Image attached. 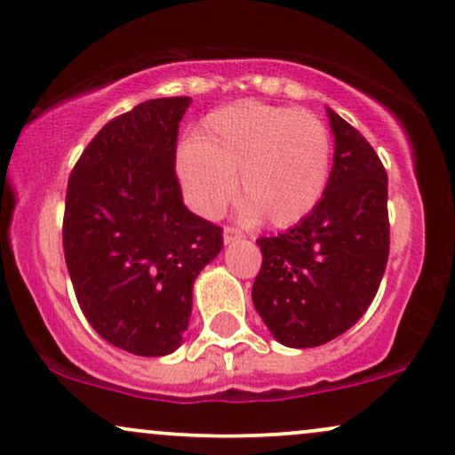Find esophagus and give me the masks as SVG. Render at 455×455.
<instances>
[{
  "label": "esophagus",
  "instance_id": "34e87169",
  "mask_svg": "<svg viewBox=\"0 0 455 455\" xmlns=\"http://www.w3.org/2000/svg\"><path fill=\"white\" fill-rule=\"evenodd\" d=\"M224 243H235L237 242V239H242L243 237V233L242 231H237V228H233V227H227L224 228Z\"/></svg>",
  "mask_w": 455,
  "mask_h": 455
}]
</instances>
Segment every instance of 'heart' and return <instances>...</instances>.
Masks as SVG:
<instances>
[{
  "label": "heart",
  "instance_id": "b5f03b06",
  "mask_svg": "<svg viewBox=\"0 0 455 455\" xmlns=\"http://www.w3.org/2000/svg\"><path fill=\"white\" fill-rule=\"evenodd\" d=\"M239 190L243 216L263 213L291 227L315 212L331 173V137L321 119L257 100L228 104L207 115L198 137L177 149V177L188 205L216 216Z\"/></svg>",
  "mask_w": 455,
  "mask_h": 455
}]
</instances>
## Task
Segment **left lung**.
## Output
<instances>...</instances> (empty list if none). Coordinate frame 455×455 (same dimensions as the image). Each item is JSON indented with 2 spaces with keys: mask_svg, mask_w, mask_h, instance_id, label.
<instances>
[{
  "mask_svg": "<svg viewBox=\"0 0 455 455\" xmlns=\"http://www.w3.org/2000/svg\"><path fill=\"white\" fill-rule=\"evenodd\" d=\"M333 166L310 216L260 237L252 301L271 336L291 348L321 347L351 329L377 295L389 257L387 173L359 130L327 108Z\"/></svg>",
  "mask_w": 455,
  "mask_h": 455,
  "instance_id": "left-lung-1",
  "label": "left lung"
}]
</instances>
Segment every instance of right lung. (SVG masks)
Here are the masks:
<instances>
[{
  "label": "right lung",
  "instance_id": "right-lung-1",
  "mask_svg": "<svg viewBox=\"0 0 455 455\" xmlns=\"http://www.w3.org/2000/svg\"><path fill=\"white\" fill-rule=\"evenodd\" d=\"M190 98H156L111 119L72 169L64 254L90 325L113 347L162 357L180 348L192 286L222 250V228L184 205L175 175Z\"/></svg>",
  "mask_w": 455,
  "mask_h": 455
}]
</instances>
